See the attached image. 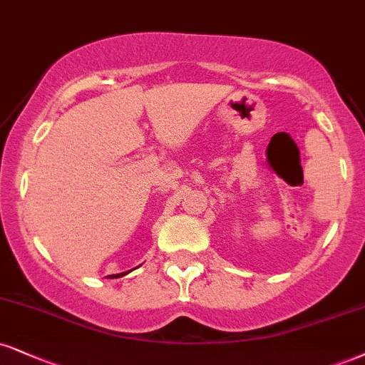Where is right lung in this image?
<instances>
[{"instance_id":"right-lung-1","label":"right lung","mask_w":365,"mask_h":365,"mask_svg":"<svg viewBox=\"0 0 365 365\" xmlns=\"http://www.w3.org/2000/svg\"><path fill=\"white\" fill-rule=\"evenodd\" d=\"M129 272H133V270H129ZM129 272H122V274H115V275H110L112 279H118V277H124V275H127L129 274Z\"/></svg>"}]
</instances>
